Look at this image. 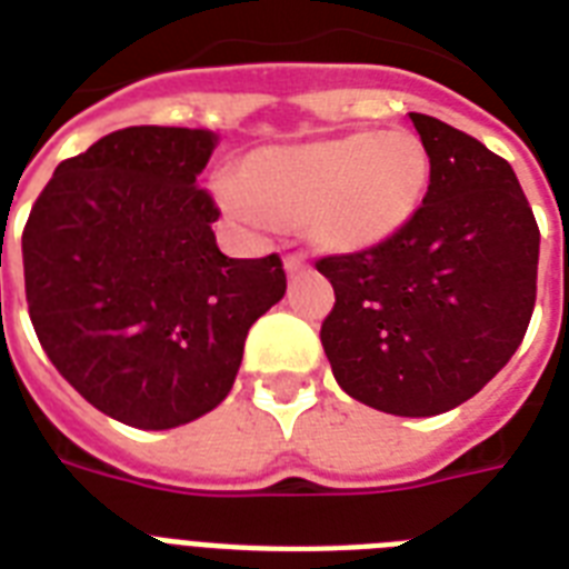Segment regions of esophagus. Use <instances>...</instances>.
<instances>
[{
    "mask_svg": "<svg viewBox=\"0 0 569 569\" xmlns=\"http://www.w3.org/2000/svg\"><path fill=\"white\" fill-rule=\"evenodd\" d=\"M283 268H286V274H301V271H307V259H303L301 253H295V257H286Z\"/></svg>",
    "mask_w": 569,
    "mask_h": 569,
    "instance_id": "1",
    "label": "esophagus"
}]
</instances>
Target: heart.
<instances>
[{"label":"heart","instance_id":"b5f03b06","mask_svg":"<svg viewBox=\"0 0 569 569\" xmlns=\"http://www.w3.org/2000/svg\"><path fill=\"white\" fill-rule=\"evenodd\" d=\"M241 180L218 173L214 200L250 232L301 221L330 253H369L416 221L431 186V156L413 132H351L253 150Z\"/></svg>","mask_w":569,"mask_h":569}]
</instances>
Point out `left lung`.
Returning a JSON list of instances; mask_svg holds the SVG:
<instances>
[{"label":"left lung","instance_id":"1","mask_svg":"<svg viewBox=\"0 0 569 569\" xmlns=\"http://www.w3.org/2000/svg\"><path fill=\"white\" fill-rule=\"evenodd\" d=\"M410 120L431 156L425 203L383 248L319 259L337 292L321 346L351 398L392 416H437L520 348L540 232L511 164L442 120Z\"/></svg>","mask_w":569,"mask_h":569}]
</instances>
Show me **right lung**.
I'll return each mask as SVG.
<instances>
[{
    "label": "right lung",
    "instance_id": "right-lung-1",
    "mask_svg": "<svg viewBox=\"0 0 569 569\" xmlns=\"http://www.w3.org/2000/svg\"><path fill=\"white\" fill-rule=\"evenodd\" d=\"M214 147L209 129L111 132L58 164L22 230L40 346L84 401L141 431L221 405L250 325L286 295L277 253L218 250L197 186Z\"/></svg>",
    "mask_w": 569,
    "mask_h": 569
}]
</instances>
